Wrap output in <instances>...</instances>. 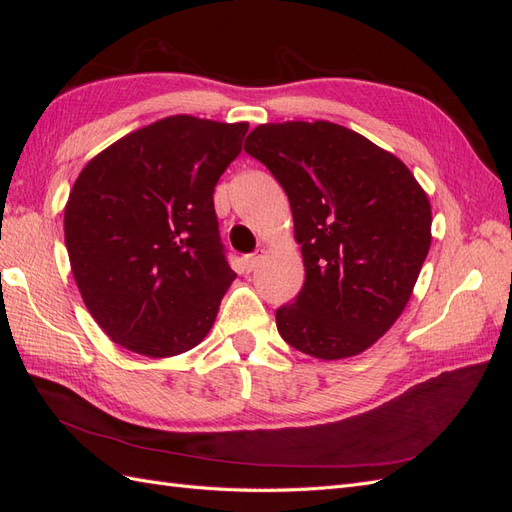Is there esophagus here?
Instances as JSON below:
<instances>
[{
  "mask_svg": "<svg viewBox=\"0 0 512 512\" xmlns=\"http://www.w3.org/2000/svg\"><path fill=\"white\" fill-rule=\"evenodd\" d=\"M262 256H265V250H258L256 254H250V256H245L243 258V269L250 273V271H254L258 265H260V260H262Z\"/></svg>",
  "mask_w": 512,
  "mask_h": 512,
  "instance_id": "obj_1",
  "label": "esophagus"
}]
</instances>
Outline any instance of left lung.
Here are the masks:
<instances>
[{"instance_id": "1", "label": "left lung", "mask_w": 512, "mask_h": 512, "mask_svg": "<svg viewBox=\"0 0 512 512\" xmlns=\"http://www.w3.org/2000/svg\"><path fill=\"white\" fill-rule=\"evenodd\" d=\"M247 153L284 188L305 284L275 312L284 342L324 361L376 344L404 312L431 245V205L408 166L331 121L262 123Z\"/></svg>"}]
</instances>
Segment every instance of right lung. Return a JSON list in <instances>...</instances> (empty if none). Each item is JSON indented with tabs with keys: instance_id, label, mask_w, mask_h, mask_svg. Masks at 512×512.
<instances>
[{
	"instance_id": "obj_1",
	"label": "right lung",
	"mask_w": 512,
	"mask_h": 512,
	"mask_svg": "<svg viewBox=\"0 0 512 512\" xmlns=\"http://www.w3.org/2000/svg\"><path fill=\"white\" fill-rule=\"evenodd\" d=\"M247 123L173 115L106 147L64 211L74 282L115 344L164 359L203 342L228 286L213 190Z\"/></svg>"
}]
</instances>
